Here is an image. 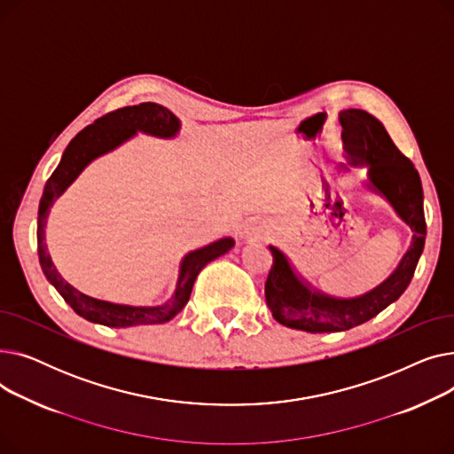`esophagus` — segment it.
<instances>
[{
  "mask_svg": "<svg viewBox=\"0 0 454 454\" xmlns=\"http://www.w3.org/2000/svg\"><path fill=\"white\" fill-rule=\"evenodd\" d=\"M243 233L248 237V239H261V237H263V228L259 226V223H250L247 224Z\"/></svg>",
  "mask_w": 454,
  "mask_h": 454,
  "instance_id": "34e87169",
  "label": "esophagus"
}]
</instances>
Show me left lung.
I'll return each instance as SVG.
<instances>
[{
  "mask_svg": "<svg viewBox=\"0 0 454 454\" xmlns=\"http://www.w3.org/2000/svg\"><path fill=\"white\" fill-rule=\"evenodd\" d=\"M344 151L351 165L368 167V187L383 195L404 224L412 230L411 248L395 270L370 293L356 298H335L313 289L296 274L289 257L269 247L272 267L265 283V298L272 317L291 329L307 333H337L361 325L394 303L412 281L425 247L423 187L412 161L388 136L383 123L364 110H342Z\"/></svg>",
  "mask_w": 454,
  "mask_h": 454,
  "instance_id": "obj_1",
  "label": "left lung"
}]
</instances>
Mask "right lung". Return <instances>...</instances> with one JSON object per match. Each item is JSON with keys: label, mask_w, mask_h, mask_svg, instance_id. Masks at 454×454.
I'll return each mask as SVG.
<instances>
[{"label": "right lung", "mask_w": 454, "mask_h": 454, "mask_svg": "<svg viewBox=\"0 0 454 454\" xmlns=\"http://www.w3.org/2000/svg\"><path fill=\"white\" fill-rule=\"evenodd\" d=\"M180 130V119L161 105L156 103H141L136 106H125L115 112H110L99 117L93 125H88L81 130L66 147L62 160L59 163L50 180L45 182L43 195L38 206V259L40 267L64 301L74 309V311L93 322L106 327H130V325H149V324H165L175 318L185 303L189 301L193 283L199 272L209 263V261L221 257L228 250L233 248L235 241L231 237L215 241L207 247L193 250L184 255L180 263V272L176 279V289L173 296L161 305L154 307H136V305H121L105 300L91 298L81 291H77L59 274L55 269L51 255L47 254L45 245V224L47 215L53 202L64 193V191L75 182V178L86 169L88 163L99 158L121 143L136 136V132H145L156 137H175Z\"/></svg>", "instance_id": "obj_1"}]
</instances>
